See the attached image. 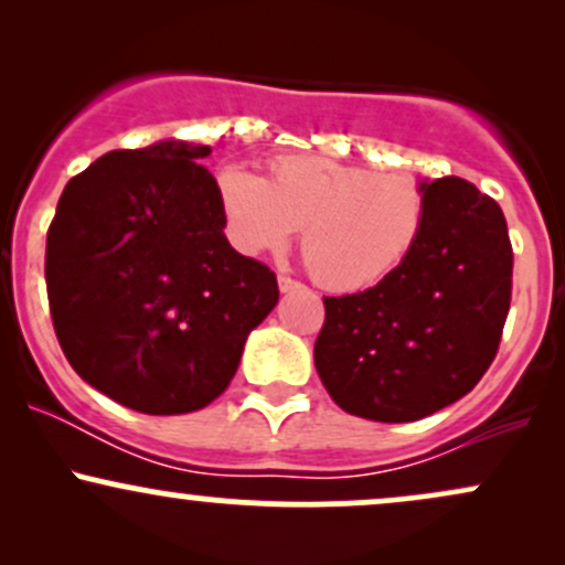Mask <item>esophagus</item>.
I'll return each instance as SVG.
<instances>
[{
    "label": "esophagus",
    "instance_id": "1",
    "mask_svg": "<svg viewBox=\"0 0 565 565\" xmlns=\"http://www.w3.org/2000/svg\"><path fill=\"white\" fill-rule=\"evenodd\" d=\"M300 287H302V284L295 281V278L278 276V289H281V291H295V289H300Z\"/></svg>",
    "mask_w": 565,
    "mask_h": 565
}]
</instances>
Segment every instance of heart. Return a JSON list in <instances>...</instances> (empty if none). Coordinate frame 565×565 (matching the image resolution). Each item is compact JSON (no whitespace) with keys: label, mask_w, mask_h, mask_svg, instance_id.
Segmentation results:
<instances>
[{"label":"heart","mask_w":565,"mask_h":565,"mask_svg":"<svg viewBox=\"0 0 565 565\" xmlns=\"http://www.w3.org/2000/svg\"><path fill=\"white\" fill-rule=\"evenodd\" d=\"M233 244L274 252L300 228V255L316 284L359 291L385 281L425 228V193L408 174L372 172L329 157H278L257 178L244 167L217 174Z\"/></svg>","instance_id":"b5f03b06"}]
</instances>
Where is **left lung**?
<instances>
[{
  "instance_id": "left-lung-1",
  "label": "left lung",
  "mask_w": 565,
  "mask_h": 565,
  "mask_svg": "<svg viewBox=\"0 0 565 565\" xmlns=\"http://www.w3.org/2000/svg\"><path fill=\"white\" fill-rule=\"evenodd\" d=\"M425 228L377 287L323 297L316 372L374 423H414L468 395L494 361L512 297L502 206L462 178L423 185Z\"/></svg>"
}]
</instances>
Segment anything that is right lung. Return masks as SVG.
I'll list each match as a JSON object with an SVG mask.
<instances>
[{"instance_id": "add662e5", "label": "right lung", "mask_w": 565, "mask_h": 565, "mask_svg": "<svg viewBox=\"0 0 565 565\" xmlns=\"http://www.w3.org/2000/svg\"><path fill=\"white\" fill-rule=\"evenodd\" d=\"M210 146L111 151L68 180L47 231L53 327L84 382L142 414L210 406L246 334L278 302L276 274L225 238Z\"/></svg>"}]
</instances>
